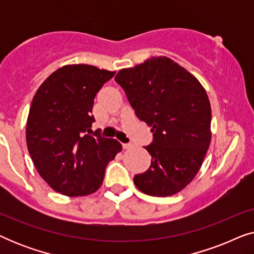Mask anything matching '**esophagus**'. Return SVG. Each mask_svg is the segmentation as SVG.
I'll use <instances>...</instances> for the list:
<instances>
[{"label": "esophagus", "instance_id": "34e87169", "mask_svg": "<svg viewBox=\"0 0 254 254\" xmlns=\"http://www.w3.org/2000/svg\"><path fill=\"white\" fill-rule=\"evenodd\" d=\"M133 145H131L130 143H123V148L124 149H130Z\"/></svg>", "mask_w": 254, "mask_h": 254}]
</instances>
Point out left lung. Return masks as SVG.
<instances>
[{"instance_id": "1", "label": "left lung", "mask_w": 254, "mask_h": 254, "mask_svg": "<svg viewBox=\"0 0 254 254\" xmlns=\"http://www.w3.org/2000/svg\"><path fill=\"white\" fill-rule=\"evenodd\" d=\"M116 82L138 119L151 127L154 141L147 171L134 177L152 196L178 193L194 179L210 144L211 110L206 90L194 76L166 57L121 69Z\"/></svg>"}]
</instances>
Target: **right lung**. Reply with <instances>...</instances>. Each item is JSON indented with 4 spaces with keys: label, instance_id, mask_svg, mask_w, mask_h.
Listing matches in <instances>:
<instances>
[{
    "label": "right lung",
    "instance_id": "1",
    "mask_svg": "<svg viewBox=\"0 0 254 254\" xmlns=\"http://www.w3.org/2000/svg\"><path fill=\"white\" fill-rule=\"evenodd\" d=\"M116 71L89 64L59 68L45 79L31 104L26 144L45 182L67 196L95 193L120 142L92 134L93 100Z\"/></svg>",
    "mask_w": 254,
    "mask_h": 254
}]
</instances>
